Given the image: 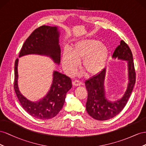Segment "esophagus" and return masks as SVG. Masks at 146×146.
<instances>
[{
    "instance_id": "esophagus-1",
    "label": "esophagus",
    "mask_w": 146,
    "mask_h": 146,
    "mask_svg": "<svg viewBox=\"0 0 146 146\" xmlns=\"http://www.w3.org/2000/svg\"><path fill=\"white\" fill-rule=\"evenodd\" d=\"M81 84H82V82L81 81H78V80H75V81H74L73 82V85L74 86H76V87L80 86Z\"/></svg>"
}]
</instances>
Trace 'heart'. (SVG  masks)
<instances>
[{"mask_svg": "<svg viewBox=\"0 0 146 146\" xmlns=\"http://www.w3.org/2000/svg\"><path fill=\"white\" fill-rule=\"evenodd\" d=\"M109 56L106 45L95 39H82L73 45L71 51L65 48L62 55V65L69 75L76 73L81 61V67L89 76H95L105 68Z\"/></svg>", "mask_w": 146, "mask_h": 146, "instance_id": "b5f03b06", "label": "heart"}]
</instances>
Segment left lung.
<instances>
[{
    "label": "left lung",
    "mask_w": 146,
    "mask_h": 146,
    "mask_svg": "<svg viewBox=\"0 0 146 146\" xmlns=\"http://www.w3.org/2000/svg\"><path fill=\"white\" fill-rule=\"evenodd\" d=\"M113 59L127 61L128 83L125 92L120 100L111 102L106 98L104 86L106 69L85 82L88 92L86 102V111L94 119L106 120L115 117L125 106L133 89L136 81V73L131 49L123 40L115 48L112 54Z\"/></svg>",
    "instance_id": "8db88e82"
}]
</instances>
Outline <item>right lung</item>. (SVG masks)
<instances>
[{
    "instance_id": "add662e5",
    "label": "right lung",
    "mask_w": 146,
    "mask_h": 146,
    "mask_svg": "<svg viewBox=\"0 0 146 146\" xmlns=\"http://www.w3.org/2000/svg\"><path fill=\"white\" fill-rule=\"evenodd\" d=\"M60 32L56 26H42L36 29L25 41L19 57L38 54L49 57L56 64L60 62V48L59 44ZM18 59L15 64L14 89L17 97L28 114L35 118L46 120L53 118L64 106L66 94L72 88V80L64 74L54 71L52 82L46 95L39 101L29 100L21 94L18 85Z\"/></svg>"
}]
</instances>
